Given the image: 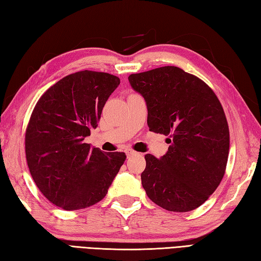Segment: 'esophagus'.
I'll list each match as a JSON object with an SVG mask.
<instances>
[{"mask_svg":"<svg viewBox=\"0 0 261 261\" xmlns=\"http://www.w3.org/2000/svg\"><path fill=\"white\" fill-rule=\"evenodd\" d=\"M136 153H137V152L134 151V150H131V149H127V150H126V156H127V157L134 156V154H136Z\"/></svg>","mask_w":261,"mask_h":261,"instance_id":"obj_1","label":"esophagus"}]
</instances>
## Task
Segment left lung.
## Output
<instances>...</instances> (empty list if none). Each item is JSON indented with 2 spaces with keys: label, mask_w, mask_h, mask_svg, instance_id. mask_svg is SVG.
<instances>
[{
  "label": "left lung",
  "mask_w": 261,
  "mask_h": 261,
  "mask_svg": "<svg viewBox=\"0 0 261 261\" xmlns=\"http://www.w3.org/2000/svg\"><path fill=\"white\" fill-rule=\"evenodd\" d=\"M145 97L149 130L168 136L167 153H147L141 182L148 197L170 212H190L212 195L229 157L226 116L212 88L175 66L131 74Z\"/></svg>",
  "instance_id": "obj_1"
}]
</instances>
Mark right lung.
I'll return each instance as SVG.
<instances>
[{
    "label": "right lung",
    "mask_w": 261,
    "mask_h": 261,
    "mask_svg": "<svg viewBox=\"0 0 261 261\" xmlns=\"http://www.w3.org/2000/svg\"><path fill=\"white\" fill-rule=\"evenodd\" d=\"M120 79L81 70L65 76L38 99L25 130L30 174L45 197L66 211L85 208L107 195L126 158L84 141L97 126Z\"/></svg>",
    "instance_id": "right-lung-1"
}]
</instances>
